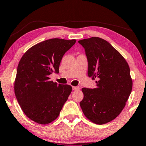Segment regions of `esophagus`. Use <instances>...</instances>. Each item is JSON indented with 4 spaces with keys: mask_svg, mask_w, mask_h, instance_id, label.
Instances as JSON below:
<instances>
[{
    "mask_svg": "<svg viewBox=\"0 0 146 146\" xmlns=\"http://www.w3.org/2000/svg\"><path fill=\"white\" fill-rule=\"evenodd\" d=\"M73 90H79V87L78 86H73Z\"/></svg>",
    "mask_w": 146,
    "mask_h": 146,
    "instance_id": "esophagus-1",
    "label": "esophagus"
}]
</instances>
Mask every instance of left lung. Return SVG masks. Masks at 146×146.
<instances>
[{
  "label": "left lung",
  "mask_w": 146,
  "mask_h": 146,
  "mask_svg": "<svg viewBox=\"0 0 146 146\" xmlns=\"http://www.w3.org/2000/svg\"><path fill=\"white\" fill-rule=\"evenodd\" d=\"M88 61L89 77L96 79V88H83L80 106L85 117L102 125L119 115L131 92L132 79L128 63L107 40L91 37L79 40Z\"/></svg>",
  "instance_id": "left-lung-1"
}]
</instances>
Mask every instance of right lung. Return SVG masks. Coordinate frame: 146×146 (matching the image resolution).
Returning <instances> with one entry per match:
<instances>
[{
	"label": "right lung",
	"instance_id": "add662e5",
	"mask_svg": "<svg viewBox=\"0 0 146 146\" xmlns=\"http://www.w3.org/2000/svg\"><path fill=\"white\" fill-rule=\"evenodd\" d=\"M75 39L50 38L35 44L19 61L15 80V94L29 119L45 125L59 116L72 91L69 85H57L49 75L59 73V65Z\"/></svg>",
	"mask_w": 146,
	"mask_h": 146
}]
</instances>
